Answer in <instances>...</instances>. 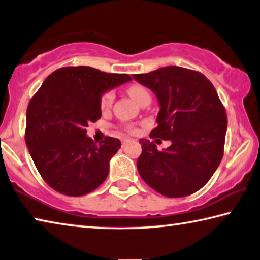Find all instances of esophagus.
<instances>
[{
  "label": "esophagus",
  "instance_id": "obj_1",
  "mask_svg": "<svg viewBox=\"0 0 260 260\" xmlns=\"http://www.w3.org/2000/svg\"><path fill=\"white\" fill-rule=\"evenodd\" d=\"M127 143H129V139H123V141H122V145L124 146V145H126Z\"/></svg>",
  "mask_w": 260,
  "mask_h": 260
}]
</instances>
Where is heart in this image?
I'll return each mask as SVG.
<instances>
[{"label": "heart", "mask_w": 260, "mask_h": 260, "mask_svg": "<svg viewBox=\"0 0 260 260\" xmlns=\"http://www.w3.org/2000/svg\"><path fill=\"white\" fill-rule=\"evenodd\" d=\"M127 93L131 98H133L136 102H141L144 98L150 96L149 91H147L144 87L139 85H133L127 88ZM114 101V91H107V93L103 94L101 99V108L102 109H108L111 106V103Z\"/></svg>", "instance_id": "1"}]
</instances>
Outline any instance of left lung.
<instances>
[{"label": "left lung", "instance_id": "1", "mask_svg": "<svg viewBox=\"0 0 260 260\" xmlns=\"http://www.w3.org/2000/svg\"><path fill=\"white\" fill-rule=\"evenodd\" d=\"M133 78L153 91L160 108L150 137L172 143L158 151L153 142L139 139V174L164 197L195 193L213 177L223 157L228 121L216 89L203 74L179 66Z\"/></svg>", "mask_w": 260, "mask_h": 260}]
</instances>
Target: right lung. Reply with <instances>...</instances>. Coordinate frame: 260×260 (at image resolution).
<instances>
[{
	"mask_svg": "<svg viewBox=\"0 0 260 260\" xmlns=\"http://www.w3.org/2000/svg\"><path fill=\"white\" fill-rule=\"evenodd\" d=\"M131 81L127 74L105 73L88 66L51 73L27 106L25 143L44 180L69 197L96 189L121 149L117 138L94 143L88 123L101 117L102 95Z\"/></svg>",
	"mask_w": 260,
	"mask_h": 260,
	"instance_id": "obj_1",
	"label": "right lung"
}]
</instances>
